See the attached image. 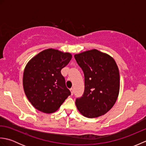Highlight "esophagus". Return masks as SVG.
I'll use <instances>...</instances> for the list:
<instances>
[{
    "label": "esophagus",
    "instance_id": "obj_1",
    "mask_svg": "<svg viewBox=\"0 0 146 146\" xmlns=\"http://www.w3.org/2000/svg\"><path fill=\"white\" fill-rule=\"evenodd\" d=\"M70 92H71V94L73 95V93H74V90H73V88H70Z\"/></svg>",
    "mask_w": 146,
    "mask_h": 146
}]
</instances>
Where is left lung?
<instances>
[{"label":"left lung","instance_id":"obj_1","mask_svg":"<svg viewBox=\"0 0 146 146\" xmlns=\"http://www.w3.org/2000/svg\"><path fill=\"white\" fill-rule=\"evenodd\" d=\"M84 73L85 90L75 102L83 116L96 118L108 112L117 100L120 91V74L114 59L96 49L75 54Z\"/></svg>","mask_w":146,"mask_h":146}]
</instances>
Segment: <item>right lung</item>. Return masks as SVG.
I'll use <instances>...</instances> for the list:
<instances>
[{"label": "right lung", "mask_w": 146, "mask_h": 146, "mask_svg": "<svg viewBox=\"0 0 146 146\" xmlns=\"http://www.w3.org/2000/svg\"><path fill=\"white\" fill-rule=\"evenodd\" d=\"M71 58L70 52L49 48L39 52L27 63L23 73L24 90L38 110L46 113L54 112L71 95L61 70Z\"/></svg>", "instance_id": "1"}]
</instances>
